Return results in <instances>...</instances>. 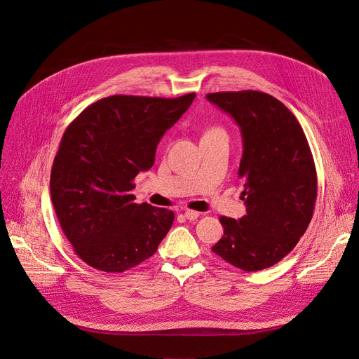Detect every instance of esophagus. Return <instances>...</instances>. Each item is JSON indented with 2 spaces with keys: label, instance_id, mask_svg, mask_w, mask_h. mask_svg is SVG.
Returning <instances> with one entry per match:
<instances>
[{
  "label": "esophagus",
  "instance_id": "esophagus-1",
  "mask_svg": "<svg viewBox=\"0 0 359 359\" xmlns=\"http://www.w3.org/2000/svg\"><path fill=\"white\" fill-rule=\"evenodd\" d=\"M199 215H201V212L194 211V210H186V211H184V217H186L187 219H189V221L198 219V218H199Z\"/></svg>",
  "mask_w": 359,
  "mask_h": 359
}]
</instances>
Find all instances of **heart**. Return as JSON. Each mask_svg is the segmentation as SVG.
Listing matches in <instances>:
<instances>
[{"label":"heart","instance_id":"obj_1","mask_svg":"<svg viewBox=\"0 0 359 359\" xmlns=\"http://www.w3.org/2000/svg\"><path fill=\"white\" fill-rule=\"evenodd\" d=\"M212 132H224L221 128H211L208 132H206V134H212Z\"/></svg>","mask_w":359,"mask_h":359}]
</instances>
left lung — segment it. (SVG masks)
<instances>
[{"label": "left lung", "mask_w": 359, "mask_h": 359, "mask_svg": "<svg viewBox=\"0 0 359 359\" xmlns=\"http://www.w3.org/2000/svg\"><path fill=\"white\" fill-rule=\"evenodd\" d=\"M237 122L243 137L238 177L248 214L221 217L224 236L212 252L256 272L284 259L304 236L317 198V173L303 128L291 110L256 90L206 94Z\"/></svg>", "instance_id": "left-lung-1"}]
</instances>
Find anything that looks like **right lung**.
I'll list each match as a JSON object with an SVG mask.
<instances>
[{"instance_id":"1","label":"right lung","mask_w":359,"mask_h":359,"mask_svg":"<svg viewBox=\"0 0 359 359\" xmlns=\"http://www.w3.org/2000/svg\"><path fill=\"white\" fill-rule=\"evenodd\" d=\"M115 94L86 107L65 129L50 172V198L61 229L88 266L121 273L153 256L175 212L135 203L140 172L194 102Z\"/></svg>"}]
</instances>
